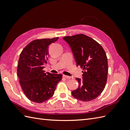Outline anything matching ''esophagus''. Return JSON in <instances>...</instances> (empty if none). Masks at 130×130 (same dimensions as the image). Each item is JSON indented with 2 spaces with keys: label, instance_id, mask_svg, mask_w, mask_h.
Instances as JSON below:
<instances>
[{
  "label": "esophagus",
  "instance_id": "esophagus-1",
  "mask_svg": "<svg viewBox=\"0 0 130 130\" xmlns=\"http://www.w3.org/2000/svg\"><path fill=\"white\" fill-rule=\"evenodd\" d=\"M63 77H64V78H68V79H73V77H72V76H67V75H63Z\"/></svg>",
  "mask_w": 130,
  "mask_h": 130
}]
</instances>
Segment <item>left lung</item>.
I'll return each mask as SVG.
<instances>
[{"instance_id":"1","label":"left lung","mask_w":130,"mask_h":130,"mask_svg":"<svg viewBox=\"0 0 130 130\" xmlns=\"http://www.w3.org/2000/svg\"><path fill=\"white\" fill-rule=\"evenodd\" d=\"M72 49L77 66L83 68L82 80L76 78L78 87L72 92L82 101L95 99L103 92L107 82V58L101 45L84 34L64 37Z\"/></svg>"}]
</instances>
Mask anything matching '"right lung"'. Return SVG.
Here are the masks:
<instances>
[{"instance_id":"obj_1","label":"right lung","mask_w":130,"mask_h":130,"mask_svg":"<svg viewBox=\"0 0 130 130\" xmlns=\"http://www.w3.org/2000/svg\"><path fill=\"white\" fill-rule=\"evenodd\" d=\"M58 37L35 40L22 50L18 60L17 76L23 92L35 103H42L52 97L62 75L45 73L50 44Z\"/></svg>"}]
</instances>
